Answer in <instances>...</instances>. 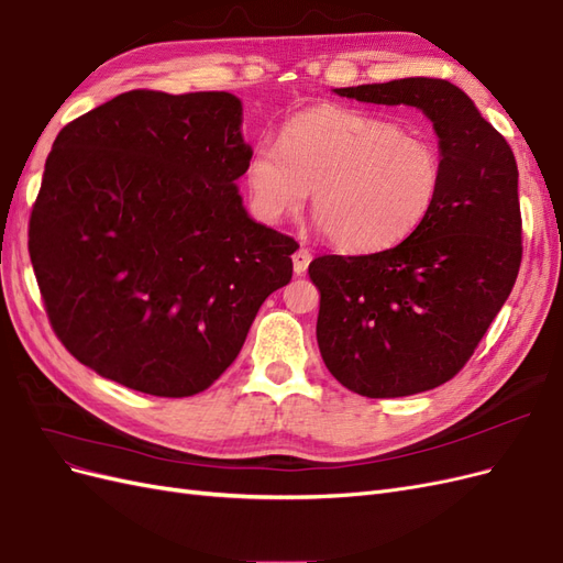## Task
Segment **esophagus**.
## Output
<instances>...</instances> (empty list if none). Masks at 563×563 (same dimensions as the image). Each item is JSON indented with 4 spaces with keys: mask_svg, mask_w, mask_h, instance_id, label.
I'll list each match as a JSON object with an SVG mask.
<instances>
[{
    "mask_svg": "<svg viewBox=\"0 0 563 563\" xmlns=\"http://www.w3.org/2000/svg\"><path fill=\"white\" fill-rule=\"evenodd\" d=\"M310 261H312V253L308 249H298L294 253V272H296V275H305V272H308Z\"/></svg>",
    "mask_w": 563,
    "mask_h": 563,
    "instance_id": "esophagus-1",
    "label": "esophagus"
}]
</instances>
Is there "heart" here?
<instances>
[{"label":"heart","instance_id":"b5f03b06","mask_svg":"<svg viewBox=\"0 0 563 563\" xmlns=\"http://www.w3.org/2000/svg\"><path fill=\"white\" fill-rule=\"evenodd\" d=\"M444 162L424 135L380 114L314 108L288 119L279 143L253 147L246 183L265 223L294 216L308 199L327 240L350 253L401 242L432 211Z\"/></svg>","mask_w":563,"mask_h":563}]
</instances>
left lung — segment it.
Instances as JSON below:
<instances>
[{
    "label": "left lung",
    "mask_w": 563,
    "mask_h": 563,
    "mask_svg": "<svg viewBox=\"0 0 563 563\" xmlns=\"http://www.w3.org/2000/svg\"><path fill=\"white\" fill-rule=\"evenodd\" d=\"M422 110L439 135L444 180L422 223L395 249L321 255L317 343L331 376L371 399L408 397L467 364L517 282L519 172L512 147L455 84L408 77L333 89Z\"/></svg>",
    "instance_id": "8db88e82"
}]
</instances>
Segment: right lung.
<instances>
[{
  "instance_id": "add662e5",
  "label": "right lung",
  "mask_w": 563,
  "mask_h": 563,
  "mask_svg": "<svg viewBox=\"0 0 563 563\" xmlns=\"http://www.w3.org/2000/svg\"><path fill=\"white\" fill-rule=\"evenodd\" d=\"M251 152L225 91H126L63 126L27 251L77 362L155 397L223 376L298 249L244 209Z\"/></svg>"
}]
</instances>
